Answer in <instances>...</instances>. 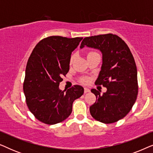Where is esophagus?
I'll return each instance as SVG.
<instances>
[{
  "instance_id": "34e87169",
  "label": "esophagus",
  "mask_w": 153,
  "mask_h": 153,
  "mask_svg": "<svg viewBox=\"0 0 153 153\" xmlns=\"http://www.w3.org/2000/svg\"><path fill=\"white\" fill-rule=\"evenodd\" d=\"M90 92V89L88 88H84V93H87Z\"/></svg>"
}]
</instances>
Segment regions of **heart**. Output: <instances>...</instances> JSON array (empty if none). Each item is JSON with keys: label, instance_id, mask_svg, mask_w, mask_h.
<instances>
[{"label": "heart", "instance_id": "obj_1", "mask_svg": "<svg viewBox=\"0 0 153 153\" xmlns=\"http://www.w3.org/2000/svg\"><path fill=\"white\" fill-rule=\"evenodd\" d=\"M93 53V52H90L89 53ZM89 53H88V54H89ZM74 58H75V55H74V54H72V55L71 56V57H70V62H72V61H73V60H74ZM81 81H82V82L84 83H87L89 81L88 79H87V78L83 79Z\"/></svg>", "mask_w": 153, "mask_h": 153}]
</instances>
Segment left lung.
I'll list each match as a JSON object with an SVG mask.
<instances>
[{
	"instance_id": "left-lung-1",
	"label": "left lung",
	"mask_w": 153,
	"mask_h": 153,
	"mask_svg": "<svg viewBox=\"0 0 153 153\" xmlns=\"http://www.w3.org/2000/svg\"><path fill=\"white\" fill-rule=\"evenodd\" d=\"M99 49L102 53L101 71L95 81L107 88L102 95L92 89L96 101L90 106L96 120L109 124L124 118L132 108L138 95L137 70L127 44L116 35L105 34L87 37L80 48Z\"/></svg>"
}]
</instances>
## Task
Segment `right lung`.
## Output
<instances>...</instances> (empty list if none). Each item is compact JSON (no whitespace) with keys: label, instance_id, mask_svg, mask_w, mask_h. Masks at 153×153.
I'll return each instance as SVG.
<instances>
[{"label":"right lung","instance_id":"right-lung-1","mask_svg":"<svg viewBox=\"0 0 153 153\" xmlns=\"http://www.w3.org/2000/svg\"><path fill=\"white\" fill-rule=\"evenodd\" d=\"M83 37L50 36L42 39L27 62L24 93L30 111L40 122L54 125L71 114L72 104L83 94V88L59 89L62 76L70 69L72 52Z\"/></svg>","mask_w":153,"mask_h":153}]
</instances>
